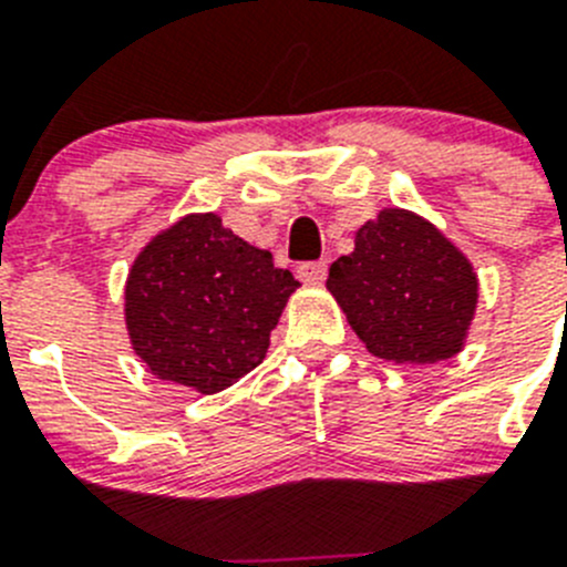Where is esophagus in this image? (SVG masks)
<instances>
[{
  "mask_svg": "<svg viewBox=\"0 0 567 567\" xmlns=\"http://www.w3.org/2000/svg\"><path fill=\"white\" fill-rule=\"evenodd\" d=\"M327 260H307V264H300L298 267V278L303 284H323L327 280Z\"/></svg>",
  "mask_w": 567,
  "mask_h": 567,
  "instance_id": "esophagus-1",
  "label": "esophagus"
}]
</instances>
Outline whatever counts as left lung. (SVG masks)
Returning <instances> with one entry per match:
<instances>
[{"mask_svg": "<svg viewBox=\"0 0 567 567\" xmlns=\"http://www.w3.org/2000/svg\"><path fill=\"white\" fill-rule=\"evenodd\" d=\"M327 289L374 358L417 365L463 352L480 298L471 260L423 215L398 207L354 233Z\"/></svg>", "mask_w": 567, "mask_h": 567, "instance_id": "left-lung-1", "label": "left lung"}]
</instances>
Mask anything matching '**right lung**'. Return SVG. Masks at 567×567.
Segmentation results:
<instances>
[{"instance_id": "right-lung-1", "label": "right lung", "mask_w": 567, "mask_h": 567, "mask_svg": "<svg viewBox=\"0 0 567 567\" xmlns=\"http://www.w3.org/2000/svg\"><path fill=\"white\" fill-rule=\"evenodd\" d=\"M298 287L215 213L184 215L133 260L124 323L155 378L215 394L267 358L269 332Z\"/></svg>"}]
</instances>
